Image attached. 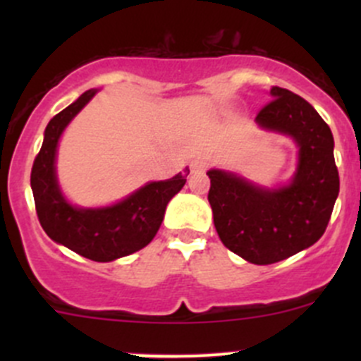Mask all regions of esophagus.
Listing matches in <instances>:
<instances>
[{"label":"esophagus","mask_w":361,"mask_h":361,"mask_svg":"<svg viewBox=\"0 0 361 361\" xmlns=\"http://www.w3.org/2000/svg\"><path fill=\"white\" fill-rule=\"evenodd\" d=\"M207 167V160L206 159H194L190 164L192 173H202L204 169Z\"/></svg>","instance_id":"34e87169"}]
</instances>
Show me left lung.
Here are the masks:
<instances>
[{
	"mask_svg": "<svg viewBox=\"0 0 361 361\" xmlns=\"http://www.w3.org/2000/svg\"><path fill=\"white\" fill-rule=\"evenodd\" d=\"M255 122L262 130L292 137L297 167L281 187H262L225 169H209L207 201L221 243L245 260L269 265L314 245L325 232L338 195L334 136L305 99L271 89Z\"/></svg>",
	"mask_w": 361,
	"mask_h": 361,
	"instance_id": "left-lung-1",
	"label": "left lung"
}]
</instances>
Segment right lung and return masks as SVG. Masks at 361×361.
<instances>
[{"mask_svg": "<svg viewBox=\"0 0 361 361\" xmlns=\"http://www.w3.org/2000/svg\"><path fill=\"white\" fill-rule=\"evenodd\" d=\"M96 94L97 89L87 90L50 120L32 164L31 188L38 220L52 241L89 260L113 262L140 251L155 238L167 204L183 188L190 169L171 180L148 181L110 206L80 207L69 202L57 180V147L69 122Z\"/></svg>", "mask_w": 361, "mask_h": 361, "instance_id": "add662e5", "label": "right lung"}]
</instances>
